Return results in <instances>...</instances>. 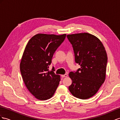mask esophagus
Listing matches in <instances>:
<instances>
[{
    "label": "esophagus",
    "instance_id": "1",
    "mask_svg": "<svg viewBox=\"0 0 120 120\" xmlns=\"http://www.w3.org/2000/svg\"><path fill=\"white\" fill-rule=\"evenodd\" d=\"M68 76V75L67 74H65L64 75H61V77L62 78H65V77H67V76Z\"/></svg>",
    "mask_w": 120,
    "mask_h": 120
}]
</instances>
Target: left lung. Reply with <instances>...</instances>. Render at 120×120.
<instances>
[{"instance_id":"1","label":"left lung","mask_w":120,"mask_h":120,"mask_svg":"<svg viewBox=\"0 0 120 120\" xmlns=\"http://www.w3.org/2000/svg\"><path fill=\"white\" fill-rule=\"evenodd\" d=\"M67 38L72 46L75 62L81 66L69 73L72 84L69 90L79 99H88L97 93L105 81L106 52L100 40L91 34H74Z\"/></svg>"}]
</instances>
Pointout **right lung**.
<instances>
[{
  "mask_svg": "<svg viewBox=\"0 0 120 120\" xmlns=\"http://www.w3.org/2000/svg\"><path fill=\"white\" fill-rule=\"evenodd\" d=\"M66 34H38L31 38L24 50L20 71L29 91L38 99L45 100L53 96L59 84V75L49 67L53 55L63 42Z\"/></svg>",
  "mask_w": 120,
  "mask_h": 120,
  "instance_id": "obj_1",
  "label": "right lung"
}]
</instances>
